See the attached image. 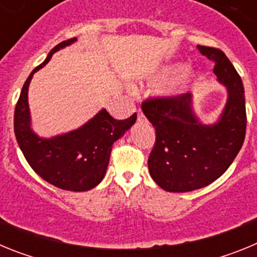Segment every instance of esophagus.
<instances>
[{"label": "esophagus", "mask_w": 257, "mask_h": 257, "mask_svg": "<svg viewBox=\"0 0 257 257\" xmlns=\"http://www.w3.org/2000/svg\"><path fill=\"white\" fill-rule=\"evenodd\" d=\"M145 117L144 114H143V112H140V110H138V121H144Z\"/></svg>", "instance_id": "esophagus-1"}]
</instances>
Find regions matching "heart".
Here are the masks:
<instances>
[{
	"mask_svg": "<svg viewBox=\"0 0 257 257\" xmlns=\"http://www.w3.org/2000/svg\"><path fill=\"white\" fill-rule=\"evenodd\" d=\"M189 68L187 65H175V67L169 68V69H165L162 73H160L157 76V78H163V77H169V76H183L188 72ZM183 91L181 87L179 85H172L171 87L166 88L165 92L169 95H178Z\"/></svg>",
	"mask_w": 257,
	"mask_h": 257,
	"instance_id": "b5f03b06",
	"label": "heart"
}]
</instances>
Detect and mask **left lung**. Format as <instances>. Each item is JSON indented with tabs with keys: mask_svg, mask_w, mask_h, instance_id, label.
<instances>
[{
	"mask_svg": "<svg viewBox=\"0 0 257 257\" xmlns=\"http://www.w3.org/2000/svg\"><path fill=\"white\" fill-rule=\"evenodd\" d=\"M215 63L217 82L226 88V101L217 119L203 123L192 94L147 100L145 117L156 128L148 160L151 176L167 192H192L219 179L234 161L246 135V100L239 74L221 50L197 46Z\"/></svg>",
	"mask_w": 257,
	"mask_h": 257,
	"instance_id": "8db88e82",
	"label": "left lung"
}]
</instances>
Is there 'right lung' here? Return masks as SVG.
Returning a JSON list of instances; mask_svg holds the SVG:
<instances>
[{
    "instance_id": "right-lung-1",
    "label": "right lung",
    "mask_w": 257,
    "mask_h": 257,
    "mask_svg": "<svg viewBox=\"0 0 257 257\" xmlns=\"http://www.w3.org/2000/svg\"><path fill=\"white\" fill-rule=\"evenodd\" d=\"M74 42L76 37L56 45L44 63L29 74L15 108L14 131L27 162L36 174L60 189L86 192L104 179L112 145L135 123L136 113L118 121L103 108L76 130L51 138H42L33 131L28 103V88L33 74L44 68L56 51Z\"/></svg>"
}]
</instances>
